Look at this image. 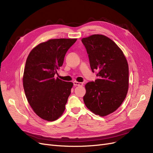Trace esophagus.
<instances>
[{"label":"esophagus","mask_w":153,"mask_h":153,"mask_svg":"<svg viewBox=\"0 0 153 153\" xmlns=\"http://www.w3.org/2000/svg\"><path fill=\"white\" fill-rule=\"evenodd\" d=\"M73 85H75V86H79V85H83V83L81 82H78L76 81H74L73 82Z\"/></svg>","instance_id":"1"}]
</instances>
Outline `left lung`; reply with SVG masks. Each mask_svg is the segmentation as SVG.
Listing matches in <instances>:
<instances>
[{
  "instance_id": "obj_1",
  "label": "left lung",
  "mask_w": 153,
  "mask_h": 153,
  "mask_svg": "<svg viewBox=\"0 0 153 153\" xmlns=\"http://www.w3.org/2000/svg\"><path fill=\"white\" fill-rule=\"evenodd\" d=\"M92 72L98 79L85 85V106L100 116L116 110L126 98L129 86V69L123 51L108 37L94 34L83 38Z\"/></svg>"
}]
</instances>
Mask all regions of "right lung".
I'll list each match as a JSON object with an SVG mask.
<instances>
[{
	"label": "right lung",
	"mask_w": 153,
	"mask_h": 153,
	"mask_svg": "<svg viewBox=\"0 0 153 153\" xmlns=\"http://www.w3.org/2000/svg\"><path fill=\"white\" fill-rule=\"evenodd\" d=\"M76 39H53L41 43L31 50L27 59L23 85L27 101L41 119L53 121L61 116L72 82L55 78L69 48Z\"/></svg>",
	"instance_id": "add662e5"
}]
</instances>
